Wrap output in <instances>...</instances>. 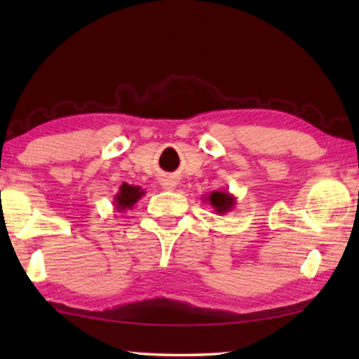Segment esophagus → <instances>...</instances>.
<instances>
[{
	"label": "esophagus",
	"instance_id": "34e87169",
	"mask_svg": "<svg viewBox=\"0 0 359 359\" xmlns=\"http://www.w3.org/2000/svg\"><path fill=\"white\" fill-rule=\"evenodd\" d=\"M161 185H163V188H165V190H174L175 188V180H172L171 177H168V179H163L161 180Z\"/></svg>",
	"mask_w": 359,
	"mask_h": 359
}]
</instances>
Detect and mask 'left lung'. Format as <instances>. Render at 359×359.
<instances>
[{
  "mask_svg": "<svg viewBox=\"0 0 359 359\" xmlns=\"http://www.w3.org/2000/svg\"><path fill=\"white\" fill-rule=\"evenodd\" d=\"M204 199L205 203L212 205V209L218 215H224L226 212H231L236 205L234 194H231L228 190H215L208 196H204Z\"/></svg>",
  "mask_w": 359,
  "mask_h": 359,
  "instance_id": "8db88e82",
  "label": "left lung"
}]
</instances>
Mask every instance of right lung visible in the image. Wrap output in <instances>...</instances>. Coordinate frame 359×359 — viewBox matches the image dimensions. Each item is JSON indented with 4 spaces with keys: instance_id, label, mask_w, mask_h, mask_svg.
Listing matches in <instances>:
<instances>
[{
    "instance_id": "add662e5",
    "label": "right lung",
    "mask_w": 359,
    "mask_h": 359,
    "mask_svg": "<svg viewBox=\"0 0 359 359\" xmlns=\"http://www.w3.org/2000/svg\"><path fill=\"white\" fill-rule=\"evenodd\" d=\"M145 194L141 187L130 185V184H121L118 188V193L114 196V208L117 212H126L128 209H133L139 199Z\"/></svg>"
}]
</instances>
